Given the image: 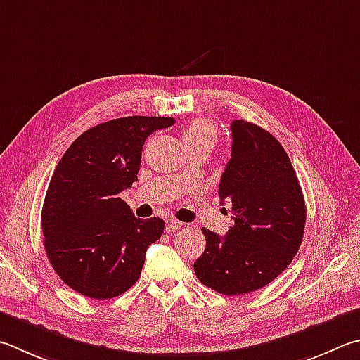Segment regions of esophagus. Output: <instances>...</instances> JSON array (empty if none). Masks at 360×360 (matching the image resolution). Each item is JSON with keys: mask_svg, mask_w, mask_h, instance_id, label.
<instances>
[{"mask_svg": "<svg viewBox=\"0 0 360 360\" xmlns=\"http://www.w3.org/2000/svg\"><path fill=\"white\" fill-rule=\"evenodd\" d=\"M182 228V221L174 220V219H167L165 221V230L167 233H174Z\"/></svg>", "mask_w": 360, "mask_h": 360, "instance_id": "34e87169", "label": "esophagus"}]
</instances>
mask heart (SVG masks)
<instances>
[{
	"label": "heart",
	"instance_id": "1",
	"mask_svg": "<svg viewBox=\"0 0 360 360\" xmlns=\"http://www.w3.org/2000/svg\"><path fill=\"white\" fill-rule=\"evenodd\" d=\"M217 127L214 126L211 121L207 120H197L188 124L182 132V139H184L186 148H191L195 145H215L217 141Z\"/></svg>",
	"mask_w": 360,
	"mask_h": 360
}]
</instances>
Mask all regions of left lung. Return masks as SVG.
<instances>
[{"label":"left lung","instance_id":"1","mask_svg":"<svg viewBox=\"0 0 360 360\" xmlns=\"http://www.w3.org/2000/svg\"><path fill=\"white\" fill-rule=\"evenodd\" d=\"M231 135L219 195L230 200L234 225L225 236L201 228L206 248L193 267L207 288L238 296L269 285L290 266L307 211L296 172L276 136L244 120L231 122Z\"/></svg>","mask_w":360,"mask_h":360}]
</instances>
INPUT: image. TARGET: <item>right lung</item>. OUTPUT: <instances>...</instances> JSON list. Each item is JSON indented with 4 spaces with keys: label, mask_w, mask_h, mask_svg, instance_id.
Segmentation results:
<instances>
[{
    "label": "right lung",
    "mask_w": 360,
    "mask_h": 360,
    "mask_svg": "<svg viewBox=\"0 0 360 360\" xmlns=\"http://www.w3.org/2000/svg\"><path fill=\"white\" fill-rule=\"evenodd\" d=\"M169 116L117 117L83 132L61 158L42 207L44 247L55 272L91 299H112L136 283L159 217L135 219L120 193L136 182L143 145Z\"/></svg>",
    "instance_id": "right-lung-1"
}]
</instances>
